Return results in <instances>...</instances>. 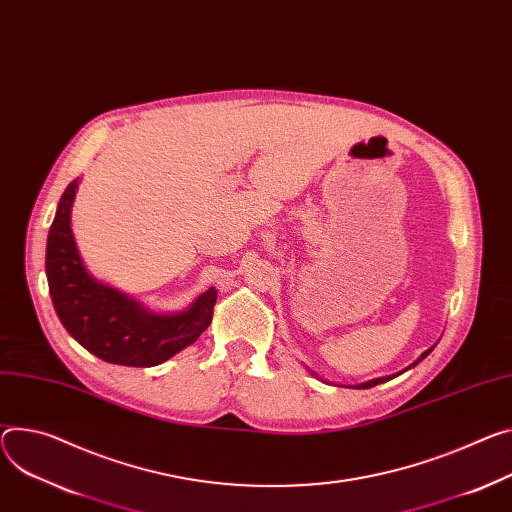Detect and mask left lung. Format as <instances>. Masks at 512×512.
I'll return each mask as SVG.
<instances>
[{"instance_id":"obj_1","label":"left lung","mask_w":512,"mask_h":512,"mask_svg":"<svg viewBox=\"0 0 512 512\" xmlns=\"http://www.w3.org/2000/svg\"><path fill=\"white\" fill-rule=\"evenodd\" d=\"M433 349H435V345H433V347H431V349H427V351H425V353H421V357H418V359H416V361H414V363H410V365H408V367H406V369H410V367H414V365H416V363H421V361H423V359H425V357H427V355H429V353H431V351H433ZM406 369H402V371H398V374H394V376H386V378H376V380H367V382H363V384H357V386H353V388H357V390H367V388H374V386H378V384H384V382H388V380H392V378H396V376H400V374H404V371H406ZM310 374H312V376H316V374H314V371H310Z\"/></svg>"}]
</instances>
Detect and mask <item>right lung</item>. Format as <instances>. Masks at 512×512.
Masks as SVG:
<instances>
[{
    "mask_svg": "<svg viewBox=\"0 0 512 512\" xmlns=\"http://www.w3.org/2000/svg\"><path fill=\"white\" fill-rule=\"evenodd\" d=\"M79 177L67 185L46 241V280L67 333L96 357L130 367H153L210 327L216 288L202 292L181 312H153L132 296L96 280L79 255L71 208Z\"/></svg>",
    "mask_w": 512,
    "mask_h": 512,
    "instance_id": "add662e5",
    "label": "right lung"
}]
</instances>
